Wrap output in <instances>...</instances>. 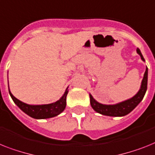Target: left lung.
Returning <instances> with one entry per match:
<instances>
[{
    "label": "left lung",
    "instance_id": "left-lung-1",
    "mask_svg": "<svg viewBox=\"0 0 155 155\" xmlns=\"http://www.w3.org/2000/svg\"><path fill=\"white\" fill-rule=\"evenodd\" d=\"M136 52L140 56L142 61H145V60H144L143 57L141 52H140V49L139 48H137ZM147 77L148 68L147 67L145 73L143 75V78L142 80L140 90L131 98H128V99L123 101V102H118L117 104L106 105V104H102L97 102L94 98L93 96L91 94H89L91 106V107L93 108V110L94 111L100 114H102V115L109 116V117H124V116L131 113L143 100L145 94H146L147 89Z\"/></svg>",
    "mask_w": 155,
    "mask_h": 155
}]
</instances>
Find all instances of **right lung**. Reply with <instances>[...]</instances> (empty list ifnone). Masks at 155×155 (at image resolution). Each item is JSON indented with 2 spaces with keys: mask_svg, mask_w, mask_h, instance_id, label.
Masks as SVG:
<instances>
[{
  "mask_svg": "<svg viewBox=\"0 0 155 155\" xmlns=\"http://www.w3.org/2000/svg\"><path fill=\"white\" fill-rule=\"evenodd\" d=\"M68 87L66 88L65 91L59 100L53 103L45 104V105H29L17 99L10 91L8 87L9 94L13 100V102L18 107L26 114L35 119H48L54 117L59 115L64 110L66 107V97L68 93Z\"/></svg>",
  "mask_w": 155,
  "mask_h": 155,
  "instance_id": "add662e5",
  "label": "right lung"
}]
</instances>
